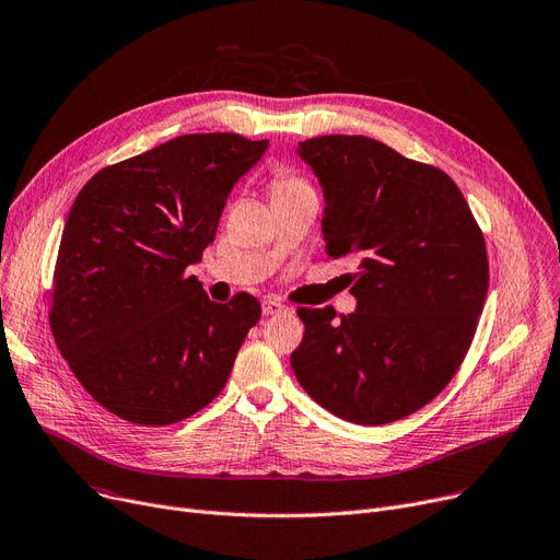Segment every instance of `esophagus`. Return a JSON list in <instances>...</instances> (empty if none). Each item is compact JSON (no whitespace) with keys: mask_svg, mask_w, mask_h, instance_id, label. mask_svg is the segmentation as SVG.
I'll return each instance as SVG.
<instances>
[{"mask_svg":"<svg viewBox=\"0 0 560 560\" xmlns=\"http://www.w3.org/2000/svg\"><path fill=\"white\" fill-rule=\"evenodd\" d=\"M260 308H262V315H277V313L285 311V304H281L277 300H262Z\"/></svg>","mask_w":560,"mask_h":560,"instance_id":"obj_1","label":"esophagus"}]
</instances>
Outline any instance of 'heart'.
Returning <instances> with one entry per match:
<instances>
[{
	"mask_svg": "<svg viewBox=\"0 0 560 560\" xmlns=\"http://www.w3.org/2000/svg\"><path fill=\"white\" fill-rule=\"evenodd\" d=\"M304 188H311V184L306 179H302V176L292 174L288 170H279L275 172L272 176V195L279 197V195H288V192H295V190H304Z\"/></svg>",
	"mask_w": 560,
	"mask_h": 560,
	"instance_id": "obj_1",
	"label": "heart"
}]
</instances>
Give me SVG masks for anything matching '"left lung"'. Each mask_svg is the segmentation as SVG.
Returning <instances> with one entry per match:
<instances>
[{"mask_svg": "<svg viewBox=\"0 0 560 560\" xmlns=\"http://www.w3.org/2000/svg\"><path fill=\"white\" fill-rule=\"evenodd\" d=\"M300 156L325 188L329 258H357V313L298 308L290 365L329 413L365 427L416 413L458 372L488 292L479 222L440 167L365 136H317Z\"/></svg>", "mask_w": 560, "mask_h": 560, "instance_id": "1", "label": "left lung"}]
</instances>
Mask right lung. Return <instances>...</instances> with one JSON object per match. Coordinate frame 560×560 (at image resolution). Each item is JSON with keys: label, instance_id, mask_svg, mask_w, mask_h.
Masks as SVG:
<instances>
[{"label": "right lung", "instance_id": "add662e5", "mask_svg": "<svg viewBox=\"0 0 560 560\" xmlns=\"http://www.w3.org/2000/svg\"><path fill=\"white\" fill-rule=\"evenodd\" d=\"M268 150L238 133H188L102 167L77 195L51 277L49 329L97 404L140 427L182 422L224 388L260 304H215L192 262L226 197Z\"/></svg>", "mask_w": 560, "mask_h": 560}]
</instances>
